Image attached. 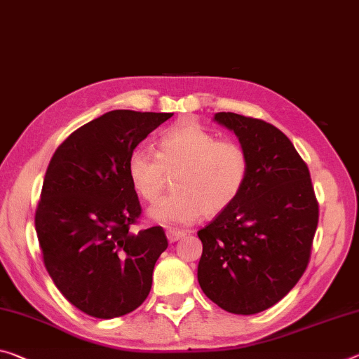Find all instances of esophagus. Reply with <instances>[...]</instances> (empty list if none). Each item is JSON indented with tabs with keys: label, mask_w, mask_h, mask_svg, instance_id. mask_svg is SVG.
<instances>
[{
	"label": "esophagus",
	"mask_w": 359,
	"mask_h": 359,
	"mask_svg": "<svg viewBox=\"0 0 359 359\" xmlns=\"http://www.w3.org/2000/svg\"><path fill=\"white\" fill-rule=\"evenodd\" d=\"M166 236H168L169 243H175V241H179V240H182V238L185 236V231H179V230H168V231H166Z\"/></svg>",
	"instance_id": "1"
}]
</instances>
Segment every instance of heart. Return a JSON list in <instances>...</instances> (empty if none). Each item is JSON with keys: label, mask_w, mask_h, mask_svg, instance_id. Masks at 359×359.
<instances>
[{"label": "heart", "mask_w": 359, "mask_h": 359, "mask_svg": "<svg viewBox=\"0 0 359 359\" xmlns=\"http://www.w3.org/2000/svg\"><path fill=\"white\" fill-rule=\"evenodd\" d=\"M251 172L246 149L235 140L217 135L196 123H182L168 129L153 151L137 147L128 159V175L135 193L155 203L175 174L174 193L149 210L161 225H190L203 214L217 215L241 195Z\"/></svg>", "instance_id": "b5f03b06"}]
</instances>
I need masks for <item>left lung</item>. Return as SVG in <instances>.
Masks as SVG:
<instances>
[{"instance_id":"1","label":"left lung","mask_w":359,"mask_h":359,"mask_svg":"<svg viewBox=\"0 0 359 359\" xmlns=\"http://www.w3.org/2000/svg\"><path fill=\"white\" fill-rule=\"evenodd\" d=\"M251 159L238 200L198 231V283L225 311L254 315L297 284L309 265L318 226L310 170L280 129L257 118L215 113Z\"/></svg>"}]
</instances>
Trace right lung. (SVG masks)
<instances>
[{
  "mask_svg": "<svg viewBox=\"0 0 359 359\" xmlns=\"http://www.w3.org/2000/svg\"><path fill=\"white\" fill-rule=\"evenodd\" d=\"M174 113L113 110L68 135L44 175L35 226L49 276L89 316L134 311L151 289L168 238L161 226L129 231L140 217L128 159Z\"/></svg>",
  "mask_w": 359,
  "mask_h": 359,
  "instance_id": "right-lung-1",
  "label": "right lung"
}]
</instances>
